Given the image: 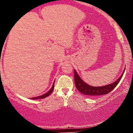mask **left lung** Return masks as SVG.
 I'll return each instance as SVG.
<instances>
[{"label":"left lung","instance_id":"left-lung-1","mask_svg":"<svg viewBox=\"0 0 133 133\" xmlns=\"http://www.w3.org/2000/svg\"><path fill=\"white\" fill-rule=\"evenodd\" d=\"M74 82H75V85L76 88L80 92L82 93L83 94L88 96H101L104 94H107L109 92H110L111 91H112L114 88L118 84L119 82L120 81L121 79L123 77V74L124 71L123 72V74L120 76V77L114 83L111 84L107 85V86H102V87H93L85 83L80 77L77 74V72L74 71Z\"/></svg>","mask_w":133,"mask_h":133}]
</instances>
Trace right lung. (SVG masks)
<instances>
[{"mask_svg": "<svg viewBox=\"0 0 133 133\" xmlns=\"http://www.w3.org/2000/svg\"><path fill=\"white\" fill-rule=\"evenodd\" d=\"M54 84H53L52 87L51 89H50L49 91L47 93H45V94H43V95H42V96H38V97H32L31 99H44V98H45V97H47V96H49L50 95V94H51V92H52L53 89H54Z\"/></svg>", "mask_w": 133, "mask_h": 133, "instance_id": "right-lung-1", "label": "right lung"}]
</instances>
